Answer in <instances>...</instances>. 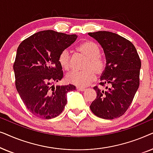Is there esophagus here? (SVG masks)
Wrapping results in <instances>:
<instances>
[{
  "mask_svg": "<svg viewBox=\"0 0 153 153\" xmlns=\"http://www.w3.org/2000/svg\"><path fill=\"white\" fill-rule=\"evenodd\" d=\"M76 89L78 90V91H81V92H83V91H85V88H82V87H77V88H76Z\"/></svg>",
  "mask_w": 153,
  "mask_h": 153,
  "instance_id": "34e87169",
  "label": "esophagus"
}]
</instances>
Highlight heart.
Here are the masks:
<instances>
[{"instance_id":"heart-1","label":"heart","mask_w":153,"mask_h":153,"mask_svg":"<svg viewBox=\"0 0 153 153\" xmlns=\"http://www.w3.org/2000/svg\"><path fill=\"white\" fill-rule=\"evenodd\" d=\"M77 52L87 58L83 72H73L66 77L67 81L79 87H85L91 84L95 79V74L100 76L106 68V62L100 56V49L95 43L91 41H84L76 47ZM58 63L65 72L71 68V56L67 49L60 52L58 56Z\"/></svg>"}]
</instances>
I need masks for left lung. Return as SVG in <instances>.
<instances>
[{
    "label": "left lung",
    "mask_w": 153,
    "mask_h": 153,
    "mask_svg": "<svg viewBox=\"0 0 153 153\" xmlns=\"http://www.w3.org/2000/svg\"><path fill=\"white\" fill-rule=\"evenodd\" d=\"M88 35L103 48L106 60L100 83L106 91L93 88L97 97L90 108L101 118H119L128 109L139 88L141 60L133 44L116 33L97 31Z\"/></svg>",
    "instance_id": "1"
}]
</instances>
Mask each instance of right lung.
Returning a JSON list of instances; mask_svg holds the SVG:
<instances>
[{"instance_id":"right-lung-1","label":"right lung","mask_w":153,"mask_h":153,"mask_svg":"<svg viewBox=\"0 0 153 153\" xmlns=\"http://www.w3.org/2000/svg\"><path fill=\"white\" fill-rule=\"evenodd\" d=\"M77 38L52 30L39 31L19 46L13 69L15 86L21 99L31 114L51 119L59 116L67 104V93L73 85H57L63 77L58 56Z\"/></svg>"}]
</instances>
